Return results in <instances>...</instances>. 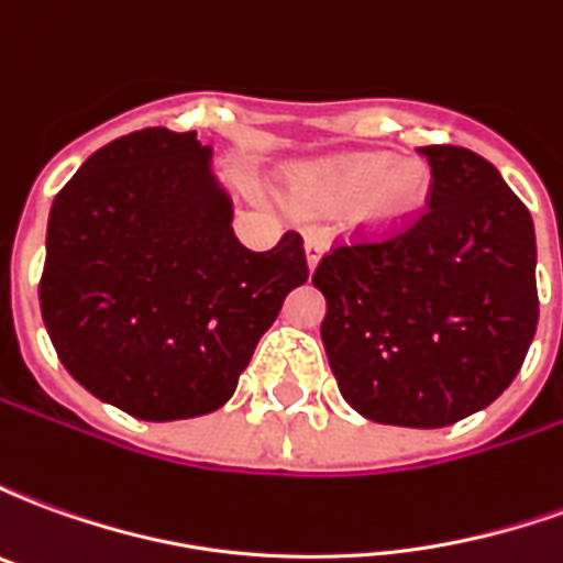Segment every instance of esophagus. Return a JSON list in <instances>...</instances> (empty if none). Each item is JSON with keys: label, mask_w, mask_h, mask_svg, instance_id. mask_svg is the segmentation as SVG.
<instances>
[{"label": "esophagus", "mask_w": 563, "mask_h": 563, "mask_svg": "<svg viewBox=\"0 0 563 563\" xmlns=\"http://www.w3.org/2000/svg\"><path fill=\"white\" fill-rule=\"evenodd\" d=\"M325 246H329V241H325V234H322V232H307V238H305L307 268H310V271L317 268L319 258H322V253H325Z\"/></svg>", "instance_id": "esophagus-1"}]
</instances>
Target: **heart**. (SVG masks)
Masks as SVG:
<instances>
[{
  "label": "heart",
  "mask_w": 563,
  "mask_h": 563,
  "mask_svg": "<svg viewBox=\"0 0 563 563\" xmlns=\"http://www.w3.org/2000/svg\"><path fill=\"white\" fill-rule=\"evenodd\" d=\"M389 153H353L307 165L292 177V198L310 213L350 210L355 225L398 232L419 217L431 196V172L422 162H396ZM401 200L391 206L390 198Z\"/></svg>",
  "instance_id": "obj_1"
}]
</instances>
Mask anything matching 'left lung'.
Here are the masks:
<instances>
[{
    "mask_svg": "<svg viewBox=\"0 0 563 563\" xmlns=\"http://www.w3.org/2000/svg\"><path fill=\"white\" fill-rule=\"evenodd\" d=\"M422 156L428 208L386 238L331 246L313 286L343 401L374 422L443 428L521 371L540 319L537 241L492 162L452 144Z\"/></svg>",
    "mask_w": 563,
    "mask_h": 563,
    "instance_id": "obj_1",
    "label": "left lung"
}]
</instances>
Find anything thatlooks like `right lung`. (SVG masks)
<instances>
[{
	"label": "right lung",
	"mask_w": 563,
	"mask_h": 563,
	"mask_svg": "<svg viewBox=\"0 0 563 563\" xmlns=\"http://www.w3.org/2000/svg\"><path fill=\"white\" fill-rule=\"evenodd\" d=\"M305 241L268 253L232 232V201L196 132L104 144L54 198L38 301L59 362L99 401L147 422L220 410L283 298Z\"/></svg>",
	"instance_id": "add662e5"
}]
</instances>
